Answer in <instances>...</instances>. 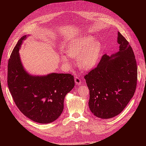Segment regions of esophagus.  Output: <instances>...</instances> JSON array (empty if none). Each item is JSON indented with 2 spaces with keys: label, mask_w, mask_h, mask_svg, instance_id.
I'll use <instances>...</instances> for the list:
<instances>
[{
  "label": "esophagus",
  "mask_w": 146,
  "mask_h": 146,
  "mask_svg": "<svg viewBox=\"0 0 146 146\" xmlns=\"http://www.w3.org/2000/svg\"><path fill=\"white\" fill-rule=\"evenodd\" d=\"M74 81H75V83L76 85H80V84H82V80H81L80 78L79 77H76L74 79Z\"/></svg>",
  "instance_id": "34e87169"
}]
</instances>
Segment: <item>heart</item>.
Here are the masks:
<instances>
[{"label": "heart", "mask_w": 146, "mask_h": 146, "mask_svg": "<svg viewBox=\"0 0 146 146\" xmlns=\"http://www.w3.org/2000/svg\"><path fill=\"white\" fill-rule=\"evenodd\" d=\"M101 50L98 41L91 36H84L79 40L72 41L66 49L67 54L73 58H79V66L85 70L92 68L96 64ZM63 61L68 63L66 56H61Z\"/></svg>", "instance_id": "1"}]
</instances>
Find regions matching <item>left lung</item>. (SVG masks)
<instances>
[{"label":"left lung","instance_id":"1","mask_svg":"<svg viewBox=\"0 0 146 146\" xmlns=\"http://www.w3.org/2000/svg\"><path fill=\"white\" fill-rule=\"evenodd\" d=\"M118 43L117 53L111 57L103 55L97 66L85 76L89 90V108L96 117L102 119L119 114L136 89L137 66L133 50L119 32Z\"/></svg>","mask_w":146,"mask_h":146}]
</instances>
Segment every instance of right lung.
<instances>
[{"mask_svg":"<svg viewBox=\"0 0 146 146\" xmlns=\"http://www.w3.org/2000/svg\"><path fill=\"white\" fill-rule=\"evenodd\" d=\"M25 37L18 41L9 59L7 86L15 104L24 115L38 123H50L62 113L64 98L74 86V77L69 73L28 74L18 52Z\"/></svg>","mask_w":146,"mask_h":146,"instance_id":"add662e5","label":"right lung"}]
</instances>
